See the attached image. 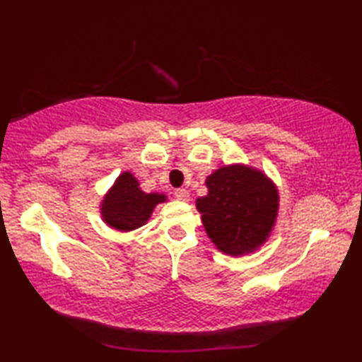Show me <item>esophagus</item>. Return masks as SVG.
I'll return each instance as SVG.
<instances>
[{
	"instance_id": "obj_1",
	"label": "esophagus",
	"mask_w": 362,
	"mask_h": 362,
	"mask_svg": "<svg viewBox=\"0 0 362 362\" xmlns=\"http://www.w3.org/2000/svg\"><path fill=\"white\" fill-rule=\"evenodd\" d=\"M174 197L179 199V201H188L189 193L185 188H179V189L174 191Z\"/></svg>"
}]
</instances>
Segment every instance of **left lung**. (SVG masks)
Listing matches in <instances>:
<instances>
[{
	"mask_svg": "<svg viewBox=\"0 0 362 362\" xmlns=\"http://www.w3.org/2000/svg\"><path fill=\"white\" fill-rule=\"evenodd\" d=\"M209 194L196 201L206 235L214 245L238 257L257 250L275 224L279 193L253 168L230 165L206 177Z\"/></svg>",
	"mask_w": 362,
	"mask_h": 362,
	"instance_id": "8db88e82",
	"label": "left lung"
}]
</instances>
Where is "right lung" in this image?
<instances>
[{
    "mask_svg": "<svg viewBox=\"0 0 362 362\" xmlns=\"http://www.w3.org/2000/svg\"><path fill=\"white\" fill-rule=\"evenodd\" d=\"M140 183L130 173H122L103 201V219L105 224L130 232L144 226L156 205L166 201L165 194L144 193Z\"/></svg>",
    "mask_w": 362,
    "mask_h": 362,
    "instance_id": "1",
    "label": "right lung"
}]
</instances>
